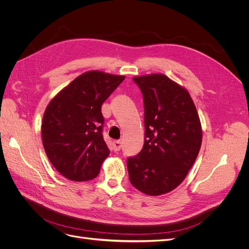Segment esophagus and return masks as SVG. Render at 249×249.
Wrapping results in <instances>:
<instances>
[{
	"instance_id": "1",
	"label": "esophagus",
	"mask_w": 249,
	"mask_h": 249,
	"mask_svg": "<svg viewBox=\"0 0 249 249\" xmlns=\"http://www.w3.org/2000/svg\"><path fill=\"white\" fill-rule=\"evenodd\" d=\"M122 146H123L122 141L116 140L113 142V150H114V152H118V150H120V148H122Z\"/></svg>"
}]
</instances>
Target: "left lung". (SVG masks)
<instances>
[{"instance_id": "1", "label": "left lung", "mask_w": 249, "mask_h": 249, "mask_svg": "<svg viewBox=\"0 0 249 249\" xmlns=\"http://www.w3.org/2000/svg\"><path fill=\"white\" fill-rule=\"evenodd\" d=\"M143 96L144 144L126 160L131 184L147 195L177 188L194 164L201 125L190 94L165 74L133 78Z\"/></svg>"}]
</instances>
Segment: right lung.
<instances>
[{
  "mask_svg": "<svg viewBox=\"0 0 249 249\" xmlns=\"http://www.w3.org/2000/svg\"><path fill=\"white\" fill-rule=\"evenodd\" d=\"M124 76L92 71L81 74L53 99L43 114L41 136L49 160L76 182L97 177L110 150L103 137L102 105Z\"/></svg>",
  "mask_w": 249,
  "mask_h": 249,
  "instance_id": "obj_1",
  "label": "right lung"
}]
</instances>
